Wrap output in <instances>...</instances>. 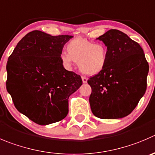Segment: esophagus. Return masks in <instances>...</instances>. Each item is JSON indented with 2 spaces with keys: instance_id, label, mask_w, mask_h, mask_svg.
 <instances>
[{
  "instance_id": "1",
  "label": "esophagus",
  "mask_w": 155,
  "mask_h": 155,
  "mask_svg": "<svg viewBox=\"0 0 155 155\" xmlns=\"http://www.w3.org/2000/svg\"><path fill=\"white\" fill-rule=\"evenodd\" d=\"M81 78H82V81H83V83L85 84V83H87V78L86 77L82 76Z\"/></svg>"
}]
</instances>
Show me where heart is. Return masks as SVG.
Here are the masks:
<instances>
[{
	"mask_svg": "<svg viewBox=\"0 0 155 155\" xmlns=\"http://www.w3.org/2000/svg\"><path fill=\"white\" fill-rule=\"evenodd\" d=\"M67 53L60 54V61L66 68H71L73 61L78 62L79 70L89 75L102 71L108 60V47L104 43H95L81 37L74 38L66 45Z\"/></svg>",
	"mask_w": 155,
	"mask_h": 155,
	"instance_id": "obj_1",
	"label": "heart"
}]
</instances>
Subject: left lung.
<instances>
[{"mask_svg": "<svg viewBox=\"0 0 155 155\" xmlns=\"http://www.w3.org/2000/svg\"><path fill=\"white\" fill-rule=\"evenodd\" d=\"M108 47L106 67L91 77L89 102L100 119H119L130 114L147 89L149 65L142 48L126 33L110 29L97 38Z\"/></svg>", "mask_w": 155, "mask_h": 155, "instance_id": "8db88e82", "label": "left lung"}]
</instances>
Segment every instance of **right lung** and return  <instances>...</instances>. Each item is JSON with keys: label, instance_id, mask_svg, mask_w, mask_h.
Wrapping results in <instances>:
<instances>
[{"label": "right lung", "instance_id": "1", "mask_svg": "<svg viewBox=\"0 0 155 155\" xmlns=\"http://www.w3.org/2000/svg\"><path fill=\"white\" fill-rule=\"evenodd\" d=\"M72 37L32 31L8 58L7 91L17 110L39 125L65 118L69 97L82 84L80 75L66 70L60 61L64 44Z\"/></svg>", "mask_w": 155, "mask_h": 155}]
</instances>
